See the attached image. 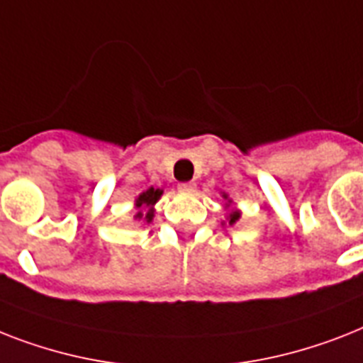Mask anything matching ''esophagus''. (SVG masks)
Returning <instances> with one entry per match:
<instances>
[{
    "label": "esophagus",
    "instance_id": "1",
    "mask_svg": "<svg viewBox=\"0 0 363 363\" xmlns=\"http://www.w3.org/2000/svg\"><path fill=\"white\" fill-rule=\"evenodd\" d=\"M179 191H184V194H191V191H196V184L194 182H181L179 184Z\"/></svg>",
    "mask_w": 363,
    "mask_h": 363
}]
</instances>
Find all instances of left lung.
Masks as SVG:
<instances>
[{"instance_id": "8db88e82", "label": "left lung", "mask_w": 363, "mask_h": 363, "mask_svg": "<svg viewBox=\"0 0 363 363\" xmlns=\"http://www.w3.org/2000/svg\"><path fill=\"white\" fill-rule=\"evenodd\" d=\"M223 199H228V194H223ZM231 205V199H228V207ZM229 225H233V223L238 222V218H240V212L238 211H231L229 212Z\"/></svg>"}]
</instances>
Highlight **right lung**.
<instances>
[{
	"label": "right lung",
	"mask_w": 363,
	"mask_h": 363,
	"mask_svg": "<svg viewBox=\"0 0 363 363\" xmlns=\"http://www.w3.org/2000/svg\"><path fill=\"white\" fill-rule=\"evenodd\" d=\"M162 194H164V191H162L160 188L152 186L149 188V190L143 191V194H140L138 199H135V208H140V212H135V220H145L147 223H151L152 218H155V205L162 197ZM143 210L146 212L143 213Z\"/></svg>",
	"instance_id": "1"
}]
</instances>
